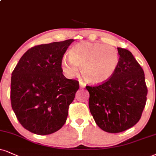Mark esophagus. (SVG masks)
I'll return each instance as SVG.
<instances>
[{
    "instance_id": "34e87169",
    "label": "esophagus",
    "mask_w": 156,
    "mask_h": 156,
    "mask_svg": "<svg viewBox=\"0 0 156 156\" xmlns=\"http://www.w3.org/2000/svg\"><path fill=\"white\" fill-rule=\"evenodd\" d=\"M80 86L81 88H84L86 86V84L84 83L83 82H80Z\"/></svg>"
}]
</instances>
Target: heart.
<instances>
[{
	"mask_svg": "<svg viewBox=\"0 0 156 156\" xmlns=\"http://www.w3.org/2000/svg\"><path fill=\"white\" fill-rule=\"evenodd\" d=\"M120 63L118 50L111 45L82 42L69 50V58L61 61L63 72L68 78L78 74V67L82 77L94 84L108 81L116 73Z\"/></svg>",
	"mask_w": 156,
	"mask_h": 156,
	"instance_id": "obj_1",
	"label": "heart"
}]
</instances>
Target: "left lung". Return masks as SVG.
<instances>
[{
	"label": "left lung",
	"instance_id": "8db88e82",
	"mask_svg": "<svg viewBox=\"0 0 156 156\" xmlns=\"http://www.w3.org/2000/svg\"><path fill=\"white\" fill-rule=\"evenodd\" d=\"M120 63L108 81L86 86L89 108L98 126L109 133L132 127L141 118L147 89L143 69L128 50L117 48Z\"/></svg>",
	"mask_w": 156,
	"mask_h": 156
}]
</instances>
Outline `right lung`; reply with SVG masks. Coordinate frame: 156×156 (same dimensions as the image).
Returning a JSON list of instances; mask_svg holds the SVG:
<instances>
[{
    "mask_svg": "<svg viewBox=\"0 0 156 156\" xmlns=\"http://www.w3.org/2000/svg\"><path fill=\"white\" fill-rule=\"evenodd\" d=\"M74 40L32 47L12 72L11 103L24 128L46 135L63 126L80 85L63 74L61 63Z\"/></svg>",
    "mask_w": 156,
    "mask_h": 156,
    "instance_id": "obj_1",
    "label": "right lung"
}]
</instances>
